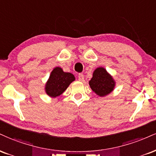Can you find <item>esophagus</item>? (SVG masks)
Here are the masks:
<instances>
[{"label":"esophagus","mask_w":156,"mask_h":156,"mask_svg":"<svg viewBox=\"0 0 156 156\" xmlns=\"http://www.w3.org/2000/svg\"><path fill=\"white\" fill-rule=\"evenodd\" d=\"M78 80H79L80 81H83L84 80V76L82 73H80V74L78 75Z\"/></svg>","instance_id":"esophagus-1"}]
</instances>
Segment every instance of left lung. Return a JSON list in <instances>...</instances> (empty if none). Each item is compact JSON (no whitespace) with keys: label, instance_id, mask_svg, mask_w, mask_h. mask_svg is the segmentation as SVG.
I'll return each instance as SVG.
<instances>
[{"label":"left lung","instance_id":"8db88e82","mask_svg":"<svg viewBox=\"0 0 156 156\" xmlns=\"http://www.w3.org/2000/svg\"><path fill=\"white\" fill-rule=\"evenodd\" d=\"M89 83L91 90L99 97L107 96L111 93L115 86V82L111 75L102 67H97L94 71L92 78Z\"/></svg>","mask_w":156,"mask_h":156}]
</instances>
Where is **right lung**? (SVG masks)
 <instances>
[{
  "mask_svg": "<svg viewBox=\"0 0 156 156\" xmlns=\"http://www.w3.org/2000/svg\"><path fill=\"white\" fill-rule=\"evenodd\" d=\"M75 80L74 75L64 72L61 67H57L51 73L45 86V91L48 96L55 98L61 95Z\"/></svg>",
  "mask_w": 156,
  "mask_h": 156,
  "instance_id": "add662e5",
  "label": "right lung"
}]
</instances>
